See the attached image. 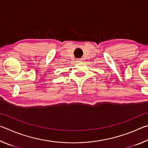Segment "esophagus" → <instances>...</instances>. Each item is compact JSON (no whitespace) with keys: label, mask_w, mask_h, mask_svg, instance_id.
Masks as SVG:
<instances>
[{"label":"esophagus","mask_w":148,"mask_h":148,"mask_svg":"<svg viewBox=\"0 0 148 148\" xmlns=\"http://www.w3.org/2000/svg\"><path fill=\"white\" fill-rule=\"evenodd\" d=\"M82 59H77V62H82Z\"/></svg>","instance_id":"esophagus-1"}]
</instances>
